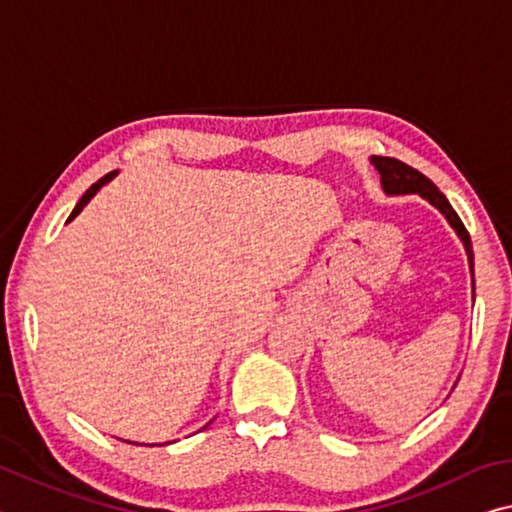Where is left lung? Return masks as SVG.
<instances>
[{
    "label": "left lung",
    "mask_w": 512,
    "mask_h": 512,
    "mask_svg": "<svg viewBox=\"0 0 512 512\" xmlns=\"http://www.w3.org/2000/svg\"><path fill=\"white\" fill-rule=\"evenodd\" d=\"M371 164L376 166L380 173V182H383V189L389 196H403V193H419L421 198H426L431 205H435L440 212L446 216V221L451 223L453 230L458 232V237L465 243L467 257H469V269H472L474 275V250H472V239H469L467 227L462 225L460 216L456 214V209L449 205L444 193L437 189V186L428 180L424 173H419L417 168H412L403 161L394 159V157H371Z\"/></svg>",
    "instance_id": "8db88e82"
}]
</instances>
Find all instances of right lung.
<instances>
[{
    "label": "right lung",
    "mask_w": 512,
    "mask_h": 512,
    "mask_svg": "<svg viewBox=\"0 0 512 512\" xmlns=\"http://www.w3.org/2000/svg\"><path fill=\"white\" fill-rule=\"evenodd\" d=\"M113 175H116V173H109V175H104V177H100V180H97V182H95V184L91 186V189H88V191L84 193V196H81V200L77 202V207H75V209H72V214H70V218H68V221H72V218H75V216H77V214L81 212V209H84V207H86V202H88V200H91V198L95 196V193H97V191H100V186H104V184H107V182L111 180V177H113Z\"/></svg>",
    "instance_id": "obj_1"
}]
</instances>
